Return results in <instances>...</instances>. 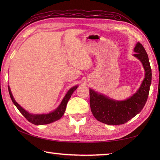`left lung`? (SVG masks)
<instances>
[{
	"label": "left lung",
	"mask_w": 160,
	"mask_h": 160,
	"mask_svg": "<svg viewBox=\"0 0 160 160\" xmlns=\"http://www.w3.org/2000/svg\"><path fill=\"white\" fill-rule=\"evenodd\" d=\"M133 56L141 61L145 70V78L136 93L127 100L118 101L89 89L91 112L95 118L102 123L123 124L140 113L147 102L152 78L150 62L141 43L136 44Z\"/></svg>",
	"instance_id": "1"
}]
</instances>
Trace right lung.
Instances as JSON below:
<instances>
[{
    "mask_svg": "<svg viewBox=\"0 0 160 160\" xmlns=\"http://www.w3.org/2000/svg\"><path fill=\"white\" fill-rule=\"evenodd\" d=\"M78 86H75L68 91V92L65 95V96L63 98L62 101L61 102L59 107H58L56 110L51 112L47 114H32L28 113V111H25L23 108H22L20 105L15 101L14 98H13L10 88L8 86V90L9 93L10 98L13 102V103L14 104L15 106L18 108V111L22 113V115L25 117L27 120H28L29 122L35 124V125H43V124H47L52 122H55L56 120H58L62 117V115L64 113V111L66 110V107L68 101L70 99L71 95L75 91Z\"/></svg>",
    "mask_w": 160,
    "mask_h": 160,
    "instance_id": "1",
    "label": "right lung"
}]
</instances>
